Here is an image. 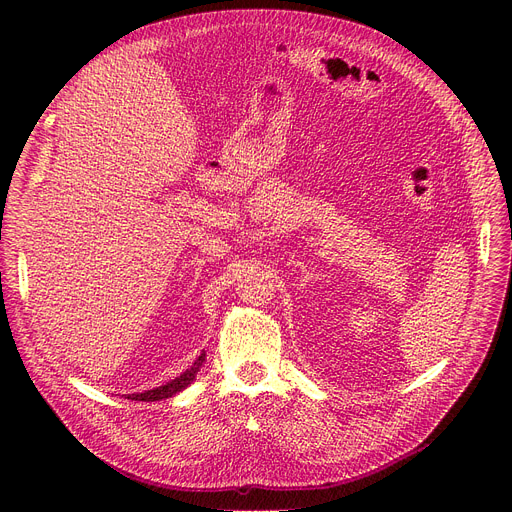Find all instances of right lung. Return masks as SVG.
<instances>
[{"instance_id": "obj_1", "label": "right lung", "mask_w": 512, "mask_h": 512, "mask_svg": "<svg viewBox=\"0 0 512 512\" xmlns=\"http://www.w3.org/2000/svg\"><path fill=\"white\" fill-rule=\"evenodd\" d=\"M204 360H206V352L202 350L200 356L192 362V367L186 369V371H184L180 377H176L174 381H170V383H166V385H162V387L150 389V391H143V393H131V395H127V399H131V401H162V399L174 397L176 393L184 391V389L196 379V373L200 371Z\"/></svg>"}]
</instances>
